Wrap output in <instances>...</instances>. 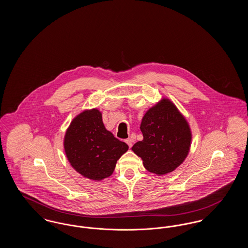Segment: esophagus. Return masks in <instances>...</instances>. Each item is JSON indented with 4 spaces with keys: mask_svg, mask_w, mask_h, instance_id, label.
<instances>
[{
    "mask_svg": "<svg viewBox=\"0 0 248 248\" xmlns=\"http://www.w3.org/2000/svg\"><path fill=\"white\" fill-rule=\"evenodd\" d=\"M125 142H126V144L129 146V148L132 147V145H133V140H132V139H127V140H125Z\"/></svg>",
    "mask_w": 248,
    "mask_h": 248,
    "instance_id": "esophagus-1",
    "label": "esophagus"
}]
</instances>
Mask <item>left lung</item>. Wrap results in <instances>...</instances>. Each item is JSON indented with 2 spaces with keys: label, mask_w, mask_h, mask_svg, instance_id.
Returning a JSON list of instances; mask_svg holds the SVG:
<instances>
[{
  "label": "left lung",
  "mask_w": 248,
  "mask_h": 248,
  "mask_svg": "<svg viewBox=\"0 0 248 248\" xmlns=\"http://www.w3.org/2000/svg\"><path fill=\"white\" fill-rule=\"evenodd\" d=\"M143 140L132 151L140 156L144 167L156 175L174 171L188 156L191 132L185 117L168 98H163L143 116Z\"/></svg>",
  "instance_id": "left-lung-1"
}]
</instances>
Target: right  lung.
<instances>
[{
	"label": "right lung",
	"mask_w": 248,
	"mask_h": 248,
	"mask_svg": "<svg viewBox=\"0 0 248 248\" xmlns=\"http://www.w3.org/2000/svg\"><path fill=\"white\" fill-rule=\"evenodd\" d=\"M64 149L71 166L82 176L102 180L111 176L128 145L105 128L97 108L85 109L71 121L64 138Z\"/></svg>",
	"instance_id": "1"
}]
</instances>
